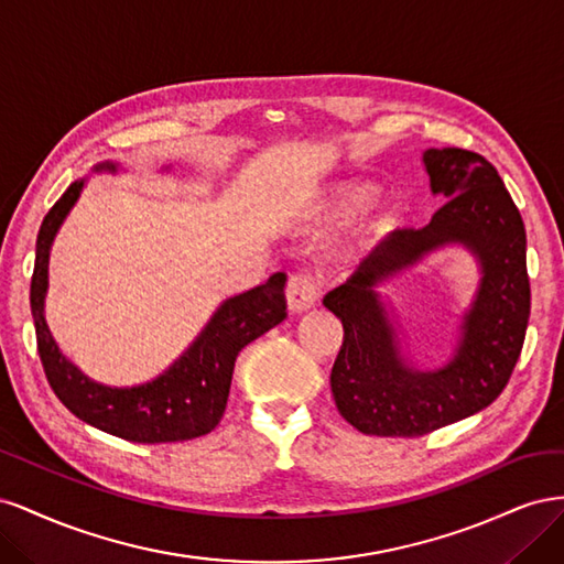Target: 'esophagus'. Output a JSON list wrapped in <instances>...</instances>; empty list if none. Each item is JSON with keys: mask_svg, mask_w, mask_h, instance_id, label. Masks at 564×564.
<instances>
[{"mask_svg": "<svg viewBox=\"0 0 564 564\" xmlns=\"http://www.w3.org/2000/svg\"><path fill=\"white\" fill-rule=\"evenodd\" d=\"M317 301V282L311 272H299L286 282V305L292 313L311 311Z\"/></svg>", "mask_w": 564, "mask_h": 564, "instance_id": "esophagus-1", "label": "esophagus"}]
</instances>
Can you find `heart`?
Masks as SVG:
<instances>
[{"label":"heart","mask_w":564,"mask_h":564,"mask_svg":"<svg viewBox=\"0 0 564 564\" xmlns=\"http://www.w3.org/2000/svg\"><path fill=\"white\" fill-rule=\"evenodd\" d=\"M386 199L381 193L371 191L362 181H338L329 183L305 199L299 207V220L303 226L317 228L329 226L350 216L348 237L355 242L365 240L386 216Z\"/></svg>","instance_id":"obj_1"}]
</instances>
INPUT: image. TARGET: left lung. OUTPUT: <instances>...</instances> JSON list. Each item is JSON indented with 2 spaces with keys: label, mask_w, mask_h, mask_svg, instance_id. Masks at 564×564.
<instances>
[{
  "label": "left lung",
  "mask_w": 564,
  "mask_h": 564,
  "mask_svg": "<svg viewBox=\"0 0 564 564\" xmlns=\"http://www.w3.org/2000/svg\"><path fill=\"white\" fill-rule=\"evenodd\" d=\"M423 169L440 209L423 228L395 230L324 305L344 322L332 369L340 416L365 435L419 437L482 412L501 395L520 357L529 322L527 235L501 176L482 155L460 148L423 150ZM464 246L481 270L462 316L451 360L421 370L378 286L425 254Z\"/></svg>",
  "instance_id": "1"
}]
</instances>
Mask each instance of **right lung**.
Masks as SVG:
<instances>
[{
    "instance_id": "add662e5",
    "label": "right lung",
    "mask_w": 564,
    "mask_h": 564,
    "mask_svg": "<svg viewBox=\"0 0 564 564\" xmlns=\"http://www.w3.org/2000/svg\"><path fill=\"white\" fill-rule=\"evenodd\" d=\"M119 174V162H100L94 174ZM172 172V166H162ZM87 178H77L44 216L37 235L35 272L30 284V308L35 319L37 350L48 386L70 412L94 429L143 445L183 442L212 433L226 412L237 355L286 317L284 272L261 286L226 299L204 329L155 379L139 386H106L89 379L67 360L51 334L44 299L48 292V256L67 214L77 204Z\"/></svg>"
}]
</instances>
